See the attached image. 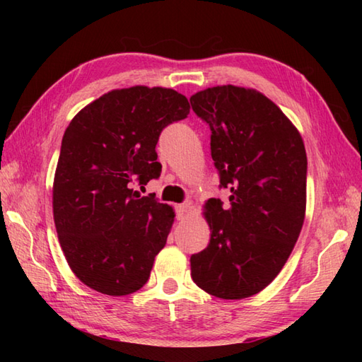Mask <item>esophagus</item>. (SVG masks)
<instances>
[{"label":"esophagus","instance_id":"1","mask_svg":"<svg viewBox=\"0 0 362 362\" xmlns=\"http://www.w3.org/2000/svg\"><path fill=\"white\" fill-rule=\"evenodd\" d=\"M188 204H180L175 205V213H177V219H183L187 216V210H188Z\"/></svg>","mask_w":362,"mask_h":362}]
</instances>
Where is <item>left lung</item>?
<instances>
[{
    "instance_id": "8db88e82",
    "label": "left lung",
    "mask_w": 362,
    "mask_h": 362,
    "mask_svg": "<svg viewBox=\"0 0 362 362\" xmlns=\"http://www.w3.org/2000/svg\"><path fill=\"white\" fill-rule=\"evenodd\" d=\"M211 130V158L230 206L205 202L210 244L191 255V276L209 294H258L286 263L306 209V152L296 126L263 93L211 87L189 98Z\"/></svg>"
}]
</instances>
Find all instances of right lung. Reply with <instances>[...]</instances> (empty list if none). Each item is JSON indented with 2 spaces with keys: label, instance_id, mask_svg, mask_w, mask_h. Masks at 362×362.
I'll return each instance as SVG.
<instances>
[{
  "label": "right lung",
  "instance_id": "add662e5",
  "mask_svg": "<svg viewBox=\"0 0 362 362\" xmlns=\"http://www.w3.org/2000/svg\"><path fill=\"white\" fill-rule=\"evenodd\" d=\"M188 113V99L175 90L136 86L98 98L66 127L52 185L54 224L68 264L88 288L127 296L148 281L175 214L134 185L160 177L158 136Z\"/></svg>",
  "mask_w": 362,
  "mask_h": 362
}]
</instances>
